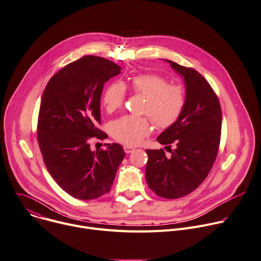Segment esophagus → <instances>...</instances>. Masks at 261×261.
<instances>
[{
	"instance_id": "34e87169",
	"label": "esophagus",
	"mask_w": 261,
	"mask_h": 261,
	"mask_svg": "<svg viewBox=\"0 0 261 261\" xmlns=\"http://www.w3.org/2000/svg\"><path fill=\"white\" fill-rule=\"evenodd\" d=\"M134 150H135V147H133V146H128V145L124 146V151H125L126 153H130V152H133Z\"/></svg>"
}]
</instances>
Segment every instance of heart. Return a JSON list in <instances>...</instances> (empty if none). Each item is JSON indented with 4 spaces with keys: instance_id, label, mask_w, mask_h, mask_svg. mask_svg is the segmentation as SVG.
I'll return each mask as SVG.
<instances>
[{
    "instance_id": "b5f03b06",
    "label": "heart",
    "mask_w": 261,
    "mask_h": 261,
    "mask_svg": "<svg viewBox=\"0 0 261 261\" xmlns=\"http://www.w3.org/2000/svg\"><path fill=\"white\" fill-rule=\"evenodd\" d=\"M133 91L146 98L143 114L150 116L159 128H168L181 117L185 103V91L179 86H169L168 80L154 74L135 76L130 80ZM126 90L123 84L109 86L102 95V103L110 113L122 107ZM151 132L148 117L123 116L112 123L111 134L125 145H138Z\"/></svg>"
}]
</instances>
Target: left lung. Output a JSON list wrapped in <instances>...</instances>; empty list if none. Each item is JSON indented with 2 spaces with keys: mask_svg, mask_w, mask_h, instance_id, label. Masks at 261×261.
I'll return each instance as SVG.
<instances>
[{
  "mask_svg": "<svg viewBox=\"0 0 261 261\" xmlns=\"http://www.w3.org/2000/svg\"><path fill=\"white\" fill-rule=\"evenodd\" d=\"M164 61L183 78L186 103L177 121L156 137L162 145L174 143L171 154L167 156L163 149H146L145 177L156 195L174 199L195 190L210 172L220 141L222 110L212 88L198 72Z\"/></svg>",
  "mask_w": 261,
  "mask_h": 261,
  "instance_id": "8db88e82",
  "label": "left lung"
}]
</instances>
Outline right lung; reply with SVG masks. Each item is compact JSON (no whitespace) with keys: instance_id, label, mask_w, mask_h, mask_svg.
<instances>
[{"instance_id":"right-lung-1","label":"right lung","mask_w":261,"mask_h":261,"mask_svg":"<svg viewBox=\"0 0 261 261\" xmlns=\"http://www.w3.org/2000/svg\"><path fill=\"white\" fill-rule=\"evenodd\" d=\"M120 71L103 57L88 55L57 72L44 91L38 145L54 181L75 198L89 200L108 193L125 156L118 143L105 144L106 150L90 147V138H106L95 127L100 123V96L103 85Z\"/></svg>"}]
</instances>
